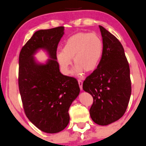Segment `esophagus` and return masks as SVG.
I'll return each mask as SVG.
<instances>
[{
	"label": "esophagus",
	"mask_w": 146,
	"mask_h": 146,
	"mask_svg": "<svg viewBox=\"0 0 146 146\" xmlns=\"http://www.w3.org/2000/svg\"><path fill=\"white\" fill-rule=\"evenodd\" d=\"M78 84H79V87H80V89L81 90H82V83H83V82H82V81L80 79H79L78 80Z\"/></svg>",
	"instance_id": "obj_1"
}]
</instances>
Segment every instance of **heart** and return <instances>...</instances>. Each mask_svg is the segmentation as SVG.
Masks as SVG:
<instances>
[{"instance_id":"obj_1","label":"heart","mask_w":146,"mask_h":146,"mask_svg":"<svg viewBox=\"0 0 146 146\" xmlns=\"http://www.w3.org/2000/svg\"><path fill=\"white\" fill-rule=\"evenodd\" d=\"M104 54V43L97 35L78 33L69 37L63 45L62 51L56 53V59L65 74H69L71 60L78 73L93 71L99 66Z\"/></svg>"}]
</instances>
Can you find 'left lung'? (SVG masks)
I'll return each mask as SVG.
<instances>
[{"label":"left lung","mask_w":146,"mask_h":146,"mask_svg":"<svg viewBox=\"0 0 146 146\" xmlns=\"http://www.w3.org/2000/svg\"><path fill=\"white\" fill-rule=\"evenodd\" d=\"M104 54L97 68L83 82L82 88L93 97L90 109L95 123L108 125L125 114L131 93L130 69L119 40L99 26Z\"/></svg>","instance_id":"left-lung-1"}]
</instances>
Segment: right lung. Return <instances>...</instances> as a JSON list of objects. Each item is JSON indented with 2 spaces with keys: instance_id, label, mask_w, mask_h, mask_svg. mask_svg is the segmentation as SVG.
<instances>
[{
  "instance_id": "add662e5",
  "label": "right lung",
  "mask_w": 146,
  "mask_h": 146,
  "mask_svg": "<svg viewBox=\"0 0 146 146\" xmlns=\"http://www.w3.org/2000/svg\"><path fill=\"white\" fill-rule=\"evenodd\" d=\"M64 27L36 31L21 48L19 56V84L24 113L41 131L54 134L69 122L68 110L80 93L78 80L64 76L56 61V50ZM39 48L48 50L52 60L45 65L35 62Z\"/></svg>"
}]
</instances>
